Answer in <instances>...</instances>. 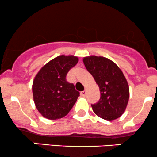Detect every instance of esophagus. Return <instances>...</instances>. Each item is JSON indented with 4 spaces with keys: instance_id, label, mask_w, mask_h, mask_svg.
Wrapping results in <instances>:
<instances>
[{
    "instance_id": "esophagus-1",
    "label": "esophagus",
    "mask_w": 157,
    "mask_h": 157,
    "mask_svg": "<svg viewBox=\"0 0 157 157\" xmlns=\"http://www.w3.org/2000/svg\"><path fill=\"white\" fill-rule=\"evenodd\" d=\"M85 94H86V91L85 90L82 91V92H81V96H85Z\"/></svg>"
}]
</instances>
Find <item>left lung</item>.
<instances>
[{
	"instance_id": "8db88e82",
	"label": "left lung",
	"mask_w": 157,
	"mask_h": 157,
	"mask_svg": "<svg viewBox=\"0 0 157 157\" xmlns=\"http://www.w3.org/2000/svg\"><path fill=\"white\" fill-rule=\"evenodd\" d=\"M86 69L96 81L100 90L99 100L91 105L98 117L105 120L120 117L129 100V86L120 68L111 60L101 56L84 57Z\"/></svg>"
}]
</instances>
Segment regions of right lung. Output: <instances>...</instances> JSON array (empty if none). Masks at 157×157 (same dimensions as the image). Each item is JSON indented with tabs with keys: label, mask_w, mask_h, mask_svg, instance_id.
I'll use <instances>...</instances> for the list:
<instances>
[{
	"label": "right lung",
	"mask_w": 157,
	"mask_h": 157,
	"mask_svg": "<svg viewBox=\"0 0 157 157\" xmlns=\"http://www.w3.org/2000/svg\"><path fill=\"white\" fill-rule=\"evenodd\" d=\"M78 57L59 56L39 70L33 80V94L38 112L48 119L63 118L79 96L73 84L67 82L69 70L78 63Z\"/></svg>",
	"instance_id": "right-lung-1"
}]
</instances>
